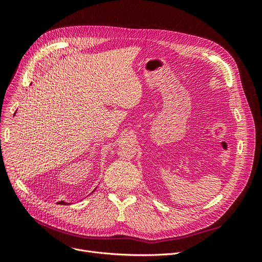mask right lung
<instances>
[{
    "instance_id": "add662e5",
    "label": "right lung",
    "mask_w": 262,
    "mask_h": 262,
    "mask_svg": "<svg viewBox=\"0 0 262 262\" xmlns=\"http://www.w3.org/2000/svg\"><path fill=\"white\" fill-rule=\"evenodd\" d=\"M94 191H95V190H94ZM94 191H93V192H94ZM59 203H60V204H70V203H68V202H64V201H60Z\"/></svg>"
}]
</instances>
